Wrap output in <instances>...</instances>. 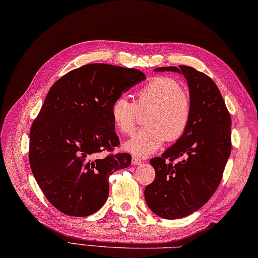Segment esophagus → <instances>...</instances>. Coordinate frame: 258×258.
Segmentation results:
<instances>
[{
    "instance_id": "esophagus-1",
    "label": "esophagus",
    "mask_w": 258,
    "mask_h": 258,
    "mask_svg": "<svg viewBox=\"0 0 258 258\" xmlns=\"http://www.w3.org/2000/svg\"><path fill=\"white\" fill-rule=\"evenodd\" d=\"M140 164H143V161H141V159L137 158V157H134V158H133V165H140Z\"/></svg>"
}]
</instances>
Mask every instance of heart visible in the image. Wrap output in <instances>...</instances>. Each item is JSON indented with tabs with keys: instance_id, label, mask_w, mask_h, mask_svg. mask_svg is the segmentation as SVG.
<instances>
[{
	"instance_id": "1",
	"label": "heart",
	"mask_w": 258,
	"mask_h": 258,
	"mask_svg": "<svg viewBox=\"0 0 258 258\" xmlns=\"http://www.w3.org/2000/svg\"><path fill=\"white\" fill-rule=\"evenodd\" d=\"M146 124L125 141L123 148L139 157L158 150L166 139L176 141L185 135L191 118V102L180 83L168 77H157L136 93V102L120 97L112 103L111 118L120 133L129 135L140 112L148 111Z\"/></svg>"
}]
</instances>
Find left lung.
I'll use <instances>...</instances> for the list:
<instances>
[{"label": "left lung", "mask_w": 258, "mask_h": 258, "mask_svg": "<svg viewBox=\"0 0 258 258\" xmlns=\"http://www.w3.org/2000/svg\"><path fill=\"white\" fill-rule=\"evenodd\" d=\"M185 77L191 102V118L180 139L161 157L150 160L155 180L145 189L152 213L165 219L186 217L206 204L222 180L232 143L230 114L217 86L191 67H162ZM181 158L180 162L171 161Z\"/></svg>", "instance_id": "obj_1"}]
</instances>
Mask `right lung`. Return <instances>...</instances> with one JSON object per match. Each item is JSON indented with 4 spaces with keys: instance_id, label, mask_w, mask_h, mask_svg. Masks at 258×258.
I'll list each match as a JSON object with an SVG mask.
<instances>
[{
    "instance_id": "1",
    "label": "right lung",
    "mask_w": 258,
    "mask_h": 258,
    "mask_svg": "<svg viewBox=\"0 0 258 258\" xmlns=\"http://www.w3.org/2000/svg\"><path fill=\"white\" fill-rule=\"evenodd\" d=\"M146 76L91 63L67 73L46 94L30 131L31 170L46 199L68 216H90L109 195V176L131 164L129 154L100 157L119 145L112 103Z\"/></svg>"
}]
</instances>
